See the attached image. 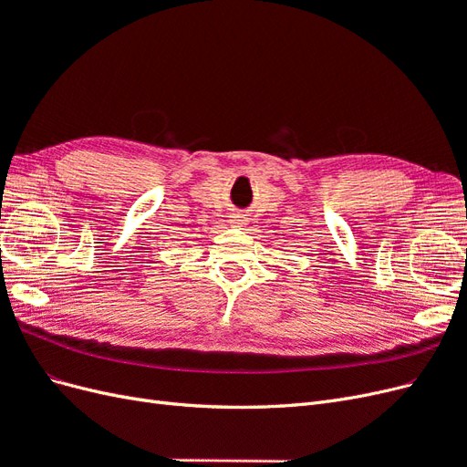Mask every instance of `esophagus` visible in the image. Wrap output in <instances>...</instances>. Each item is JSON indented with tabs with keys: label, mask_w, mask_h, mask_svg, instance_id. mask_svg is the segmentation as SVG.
Here are the masks:
<instances>
[{
	"label": "esophagus",
	"mask_w": 467,
	"mask_h": 467,
	"mask_svg": "<svg viewBox=\"0 0 467 467\" xmlns=\"http://www.w3.org/2000/svg\"><path fill=\"white\" fill-rule=\"evenodd\" d=\"M245 223H247V214H244V212H234L230 216V225H234V228H244Z\"/></svg>",
	"instance_id": "esophagus-1"
}]
</instances>
